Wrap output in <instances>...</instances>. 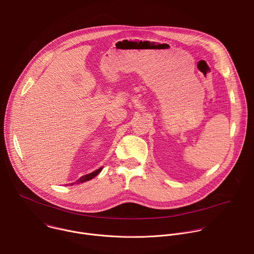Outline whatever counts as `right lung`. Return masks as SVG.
Returning <instances> with one entry per match:
<instances>
[{
    "label": "right lung",
    "mask_w": 254,
    "mask_h": 254,
    "mask_svg": "<svg viewBox=\"0 0 254 254\" xmlns=\"http://www.w3.org/2000/svg\"><path fill=\"white\" fill-rule=\"evenodd\" d=\"M103 168H100V169H98V170H96V171H94V172H92V173H90V174H87V175H84V176H82L80 179H78L75 183L76 184H79V183H84V182H86V181H89V180H91V179H93L95 176H97L100 172H101V170H102ZM74 183H71V185H73Z\"/></svg>",
    "instance_id": "1"
}]
</instances>
